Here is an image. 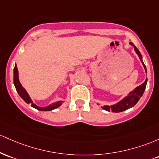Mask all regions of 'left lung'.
Returning a JSON list of instances; mask_svg holds the SVG:
<instances>
[{"mask_svg":"<svg viewBox=\"0 0 159 159\" xmlns=\"http://www.w3.org/2000/svg\"><path fill=\"white\" fill-rule=\"evenodd\" d=\"M129 44L131 46H132L134 47V49L135 52L137 53V55L138 56L140 60L141 61L142 65L143 66L144 69H145L146 73H147V67H146L145 65H144L143 61V57L140 54V51L137 49V48L134 45L133 43L130 42ZM147 79H146L145 82L143 83H142L141 85H139L134 89L133 91L130 92L129 93L127 94V96L124 97L122 100L118 101L117 103H116L115 104L113 105H103V106L101 107V108L103 110H107V111L110 112L112 111L113 113H120V112L125 111V110H128V109H130L133 107L136 103L138 102V101L140 100V98L142 97V95L143 94L144 91H145L146 86H147ZM98 105H100L99 103H98Z\"/></svg>","mask_w":159,"mask_h":159,"instance_id":"left-lung-1","label":"left lung"}]
</instances>
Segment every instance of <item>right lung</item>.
I'll use <instances>...</instances> for the list:
<instances>
[{"label": "right lung", "mask_w": 159, "mask_h": 159, "mask_svg": "<svg viewBox=\"0 0 159 159\" xmlns=\"http://www.w3.org/2000/svg\"><path fill=\"white\" fill-rule=\"evenodd\" d=\"M13 83L16 87V89L18 94H19V96H20L27 103H28V104L31 103L32 107L37 109V110H40V111H50V110H55V109L59 107L61 105L64 103L63 101H57L56 102L52 103L46 107H39L35 104V103H34L33 101L31 100L29 94H28L25 89L23 88L22 84H21L20 82H19V71H18L16 64L15 65V67H14L13 70Z\"/></svg>", "instance_id": "add662e5"}]
</instances>
